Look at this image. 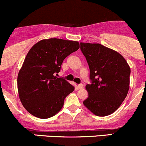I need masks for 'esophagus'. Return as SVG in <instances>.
Instances as JSON below:
<instances>
[{"instance_id": "1", "label": "esophagus", "mask_w": 146, "mask_h": 146, "mask_svg": "<svg viewBox=\"0 0 146 146\" xmlns=\"http://www.w3.org/2000/svg\"><path fill=\"white\" fill-rule=\"evenodd\" d=\"M82 87H83V85H82V84H79V85H78V90H81V89H82Z\"/></svg>"}]
</instances>
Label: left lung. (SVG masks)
<instances>
[{
	"label": "left lung",
	"mask_w": 146,
	"mask_h": 146,
	"mask_svg": "<svg viewBox=\"0 0 146 146\" xmlns=\"http://www.w3.org/2000/svg\"><path fill=\"white\" fill-rule=\"evenodd\" d=\"M80 50L89 65L91 80L85 87L88 97L83 104L97 116L112 114L128 93L129 66L120 54L101 44L80 42Z\"/></svg>",
	"instance_id": "obj_1"
}]
</instances>
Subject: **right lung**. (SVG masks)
<instances>
[{"label": "right lung", "instance_id": "add662e5", "mask_svg": "<svg viewBox=\"0 0 146 146\" xmlns=\"http://www.w3.org/2000/svg\"><path fill=\"white\" fill-rule=\"evenodd\" d=\"M79 47L77 41L50 38L31 48L17 77L19 99L29 113L46 119L62 108L64 99L75 87L56 76L63 61Z\"/></svg>", "mask_w": 146, "mask_h": 146}]
</instances>
